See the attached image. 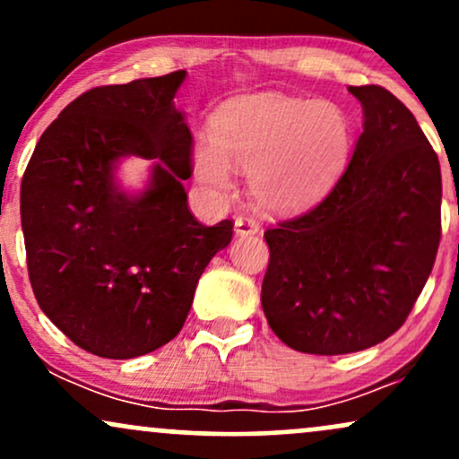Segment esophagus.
Returning a JSON list of instances; mask_svg holds the SVG:
<instances>
[{
    "label": "esophagus",
    "instance_id": "obj_1",
    "mask_svg": "<svg viewBox=\"0 0 459 459\" xmlns=\"http://www.w3.org/2000/svg\"><path fill=\"white\" fill-rule=\"evenodd\" d=\"M259 229H261L259 220L252 218V215H237L235 218L237 235H255L259 233Z\"/></svg>",
    "mask_w": 459,
    "mask_h": 459
}]
</instances>
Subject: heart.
Wrapping results in <instances>:
<instances>
[{
    "instance_id": "1",
    "label": "heart",
    "mask_w": 459,
    "mask_h": 459,
    "mask_svg": "<svg viewBox=\"0 0 459 459\" xmlns=\"http://www.w3.org/2000/svg\"><path fill=\"white\" fill-rule=\"evenodd\" d=\"M213 140L194 152L200 183L229 189L230 163L250 175L261 204L289 212L319 200L339 181L351 157L354 125L334 101L265 92L226 105Z\"/></svg>"
}]
</instances>
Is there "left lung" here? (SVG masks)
Here are the masks:
<instances>
[{"label": "left lung", "instance_id": "obj_1", "mask_svg": "<svg viewBox=\"0 0 459 459\" xmlns=\"http://www.w3.org/2000/svg\"><path fill=\"white\" fill-rule=\"evenodd\" d=\"M350 92L365 125L347 170L315 207L265 230L263 313L304 354H351L394 334L440 244L438 155L386 88Z\"/></svg>", "mask_w": 459, "mask_h": 459}]
</instances>
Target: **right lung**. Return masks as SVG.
Wrapping results in <instances>:
<instances>
[{
  "mask_svg": "<svg viewBox=\"0 0 459 459\" xmlns=\"http://www.w3.org/2000/svg\"><path fill=\"white\" fill-rule=\"evenodd\" d=\"M186 71L99 86L45 129L21 181L31 289L73 343L101 358L155 351L181 332L198 278L230 244L233 220L204 226L187 207L192 134L172 103ZM155 159L138 197L113 163Z\"/></svg>",
  "mask_w": 459,
  "mask_h": 459,
  "instance_id": "right-lung-1",
  "label": "right lung"
}]
</instances>
